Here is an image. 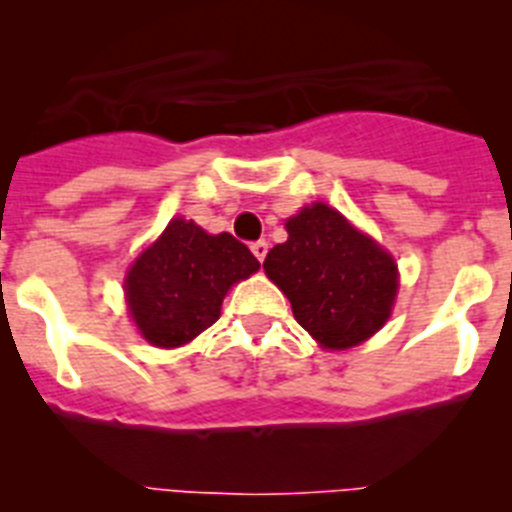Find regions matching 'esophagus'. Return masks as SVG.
<instances>
[{
	"label": "esophagus",
	"instance_id": "1",
	"mask_svg": "<svg viewBox=\"0 0 512 512\" xmlns=\"http://www.w3.org/2000/svg\"><path fill=\"white\" fill-rule=\"evenodd\" d=\"M251 251H253V256H256V259H259L261 264H264L266 253H269V243H266V241H256V243H251Z\"/></svg>",
	"mask_w": 512,
	"mask_h": 512
}]
</instances>
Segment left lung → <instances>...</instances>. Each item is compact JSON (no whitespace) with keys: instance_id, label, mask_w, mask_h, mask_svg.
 I'll return each instance as SVG.
<instances>
[{"instance_id":"1","label":"left lung","mask_w":512,"mask_h":512,"mask_svg":"<svg viewBox=\"0 0 512 512\" xmlns=\"http://www.w3.org/2000/svg\"><path fill=\"white\" fill-rule=\"evenodd\" d=\"M289 238L266 253L269 279L295 320L325 348H351L390 318L397 266L333 207H305L287 220Z\"/></svg>"}]
</instances>
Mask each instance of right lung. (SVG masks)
Here are the masks:
<instances>
[{
    "label": "right lung",
    "instance_id": "add662e5",
    "mask_svg": "<svg viewBox=\"0 0 512 512\" xmlns=\"http://www.w3.org/2000/svg\"><path fill=\"white\" fill-rule=\"evenodd\" d=\"M259 266L230 233L207 235L192 220L174 217L128 271L130 315L153 346H182L220 318L225 292Z\"/></svg>",
    "mask_w": 512,
    "mask_h": 512
}]
</instances>
